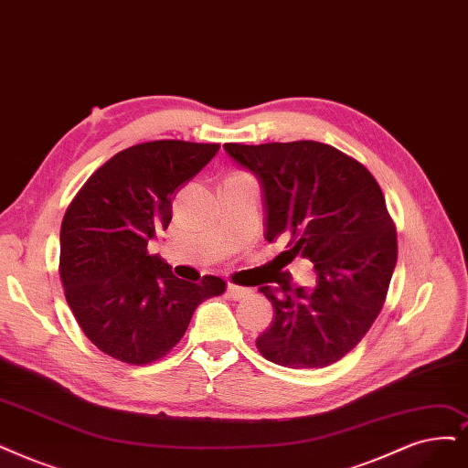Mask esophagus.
<instances>
[{
	"label": "esophagus",
	"mask_w": 468,
	"mask_h": 468,
	"mask_svg": "<svg viewBox=\"0 0 468 468\" xmlns=\"http://www.w3.org/2000/svg\"><path fill=\"white\" fill-rule=\"evenodd\" d=\"M250 289L247 287H239V285H233V283H228V297L233 299V301H239V299H245L247 295H250Z\"/></svg>",
	"instance_id": "esophagus-1"
}]
</instances>
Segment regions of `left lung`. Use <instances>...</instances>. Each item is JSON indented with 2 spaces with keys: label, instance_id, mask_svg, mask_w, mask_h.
Segmentation results:
<instances>
[{
  "label": "left lung",
  "instance_id": "left-lung-1",
  "mask_svg": "<svg viewBox=\"0 0 468 468\" xmlns=\"http://www.w3.org/2000/svg\"><path fill=\"white\" fill-rule=\"evenodd\" d=\"M225 154L261 183L266 240L283 239L275 262H313L316 283L261 292L273 320L256 339L268 360L287 368H324L367 335L384 306L397 264V233L372 173L330 144L314 141L223 144Z\"/></svg>",
  "mask_w": 468,
  "mask_h": 468
}]
</instances>
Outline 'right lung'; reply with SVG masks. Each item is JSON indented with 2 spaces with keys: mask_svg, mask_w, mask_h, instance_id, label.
Returning <instances> with one entry per match:
<instances>
[{
  "mask_svg": "<svg viewBox=\"0 0 468 468\" xmlns=\"http://www.w3.org/2000/svg\"><path fill=\"white\" fill-rule=\"evenodd\" d=\"M219 144L154 141L121 150L94 171L69 204L59 233L65 299L84 335L129 365L167 355L200 303L225 282L179 280L148 240L165 231L177 190L210 162Z\"/></svg>",
  "mask_w": 468,
  "mask_h": 468,
  "instance_id": "right-lung-1",
  "label": "right lung"
}]
</instances>
